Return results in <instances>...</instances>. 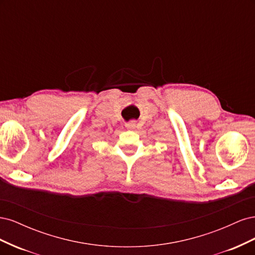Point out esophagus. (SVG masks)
I'll list each match as a JSON object with an SVG mask.
<instances>
[{
	"label": "esophagus",
	"mask_w": 255,
	"mask_h": 255,
	"mask_svg": "<svg viewBox=\"0 0 255 255\" xmlns=\"http://www.w3.org/2000/svg\"><path fill=\"white\" fill-rule=\"evenodd\" d=\"M127 128L128 129H135L136 128V123L134 121H130L127 125Z\"/></svg>",
	"instance_id": "34e87169"
}]
</instances>
